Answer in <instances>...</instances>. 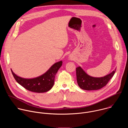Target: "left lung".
<instances>
[{
  "label": "left lung",
  "mask_w": 128,
  "mask_h": 128,
  "mask_svg": "<svg viewBox=\"0 0 128 128\" xmlns=\"http://www.w3.org/2000/svg\"><path fill=\"white\" fill-rule=\"evenodd\" d=\"M116 69L110 74L103 77L95 78L90 76L79 66L76 68V79L78 86L83 90H97L105 86L115 74Z\"/></svg>",
  "instance_id": "obj_1"
}]
</instances>
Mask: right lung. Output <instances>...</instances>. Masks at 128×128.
Here are the masks:
<instances>
[{"mask_svg":"<svg viewBox=\"0 0 128 128\" xmlns=\"http://www.w3.org/2000/svg\"><path fill=\"white\" fill-rule=\"evenodd\" d=\"M62 61L53 64L44 74L33 78H25L16 76L11 69L12 74L16 82L25 88L35 93H44L50 90L54 86V78Z\"/></svg>","mask_w":128,"mask_h":128,"instance_id":"right-lung-1","label":"right lung"}]
</instances>
